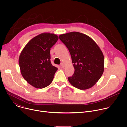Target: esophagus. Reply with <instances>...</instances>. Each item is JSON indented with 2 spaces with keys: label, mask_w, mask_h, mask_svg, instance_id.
<instances>
[{
  "label": "esophagus",
  "mask_w": 127,
  "mask_h": 127,
  "mask_svg": "<svg viewBox=\"0 0 127 127\" xmlns=\"http://www.w3.org/2000/svg\"><path fill=\"white\" fill-rule=\"evenodd\" d=\"M60 66H61V68H63V67H64V63H61V64H60Z\"/></svg>",
  "instance_id": "esophagus-1"
}]
</instances>
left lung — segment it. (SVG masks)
Masks as SVG:
<instances>
[{
  "label": "left lung",
  "mask_w": 127,
  "mask_h": 127,
  "mask_svg": "<svg viewBox=\"0 0 127 127\" xmlns=\"http://www.w3.org/2000/svg\"><path fill=\"white\" fill-rule=\"evenodd\" d=\"M59 38L68 48L75 69L69 82L81 90L93 87L104 71V56L95 42L88 35L77 32L61 34Z\"/></svg>",
  "instance_id": "left-lung-1"
}]
</instances>
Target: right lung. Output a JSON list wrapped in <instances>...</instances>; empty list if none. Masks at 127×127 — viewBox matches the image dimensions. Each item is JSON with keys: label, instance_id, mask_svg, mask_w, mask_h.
<instances>
[{"label": "right lung", "instance_id": "add662e5", "mask_svg": "<svg viewBox=\"0 0 127 127\" xmlns=\"http://www.w3.org/2000/svg\"><path fill=\"white\" fill-rule=\"evenodd\" d=\"M58 40L55 34L43 33L32 38L19 57V65L24 79L32 86L42 88L52 82L57 68L51 63L50 50Z\"/></svg>", "mask_w": 127, "mask_h": 127}]
</instances>
